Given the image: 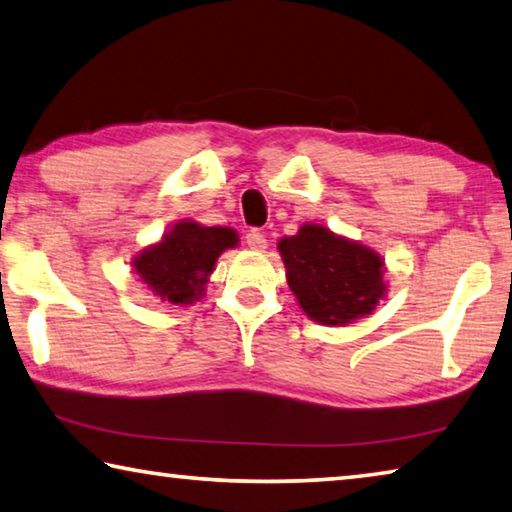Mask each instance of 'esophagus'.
Returning <instances> with one entry per match:
<instances>
[{
  "instance_id": "34e87169",
  "label": "esophagus",
  "mask_w": 512,
  "mask_h": 512,
  "mask_svg": "<svg viewBox=\"0 0 512 512\" xmlns=\"http://www.w3.org/2000/svg\"><path fill=\"white\" fill-rule=\"evenodd\" d=\"M246 246H248L250 250H255V253H264L266 246H268V241H266V237H264V232H259V230H250L248 235H246Z\"/></svg>"
}]
</instances>
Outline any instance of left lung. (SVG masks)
<instances>
[{
  "mask_svg": "<svg viewBox=\"0 0 512 512\" xmlns=\"http://www.w3.org/2000/svg\"><path fill=\"white\" fill-rule=\"evenodd\" d=\"M277 250L298 305L320 325H348L372 314L386 296L384 259L323 225H300Z\"/></svg>",
  "mask_w": 512,
  "mask_h": 512,
  "instance_id": "left-lung-1",
  "label": "left lung"
}]
</instances>
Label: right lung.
<instances>
[{
	"instance_id": "obj_1",
	"label": "right lung",
	"mask_w": 512,
	"mask_h": 512,
	"mask_svg": "<svg viewBox=\"0 0 512 512\" xmlns=\"http://www.w3.org/2000/svg\"><path fill=\"white\" fill-rule=\"evenodd\" d=\"M239 244L232 228H207L196 221H180L158 244L133 257V271L158 296L171 305H192L205 296L207 277L223 250Z\"/></svg>"
}]
</instances>
